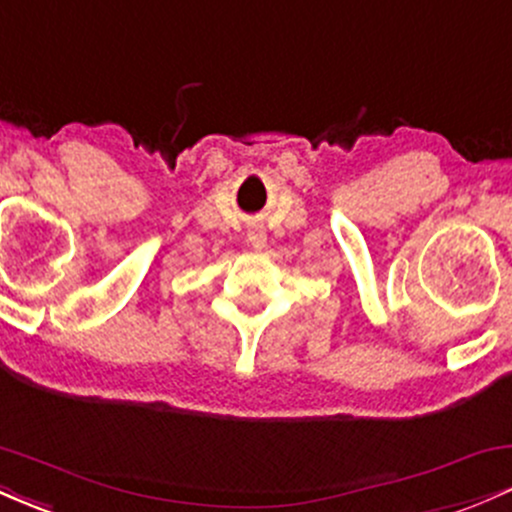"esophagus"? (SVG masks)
Returning a JSON list of instances; mask_svg holds the SVG:
<instances>
[{
	"mask_svg": "<svg viewBox=\"0 0 512 512\" xmlns=\"http://www.w3.org/2000/svg\"><path fill=\"white\" fill-rule=\"evenodd\" d=\"M247 243H250L252 247H265L267 235L262 233V228H250L247 230Z\"/></svg>",
	"mask_w": 512,
	"mask_h": 512,
	"instance_id": "esophagus-1",
	"label": "esophagus"
}]
</instances>
